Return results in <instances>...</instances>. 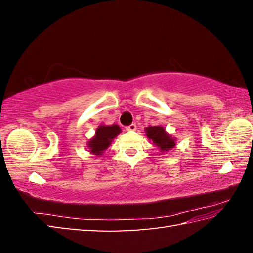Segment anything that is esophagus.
Masks as SVG:
<instances>
[{
  "label": "esophagus",
  "instance_id": "esophagus-1",
  "mask_svg": "<svg viewBox=\"0 0 253 253\" xmlns=\"http://www.w3.org/2000/svg\"><path fill=\"white\" fill-rule=\"evenodd\" d=\"M136 128H137V126H136V124H130L129 126H127L126 127V130H128V131H134V130H136Z\"/></svg>",
  "mask_w": 253,
  "mask_h": 253
}]
</instances>
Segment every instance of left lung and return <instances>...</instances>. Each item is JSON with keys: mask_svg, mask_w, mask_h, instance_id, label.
<instances>
[{"mask_svg": "<svg viewBox=\"0 0 253 253\" xmlns=\"http://www.w3.org/2000/svg\"><path fill=\"white\" fill-rule=\"evenodd\" d=\"M145 132L152 142L160 148L161 152H168L172 149L175 145V139L165 131L162 126H149L145 128Z\"/></svg>", "mask_w": 253, "mask_h": 253, "instance_id": "1", "label": "left lung"}]
</instances>
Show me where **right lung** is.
Listing matches in <instances>:
<instances>
[{"label": "right lung", "instance_id": "add662e5", "mask_svg": "<svg viewBox=\"0 0 253 253\" xmlns=\"http://www.w3.org/2000/svg\"><path fill=\"white\" fill-rule=\"evenodd\" d=\"M121 131V128L116 124L110 126L100 125L97 128L95 136L88 142V147L90 149V153L95 154V155H102V153L109 147L113 139L119 135Z\"/></svg>", "mask_w": 253, "mask_h": 253}]
</instances>
